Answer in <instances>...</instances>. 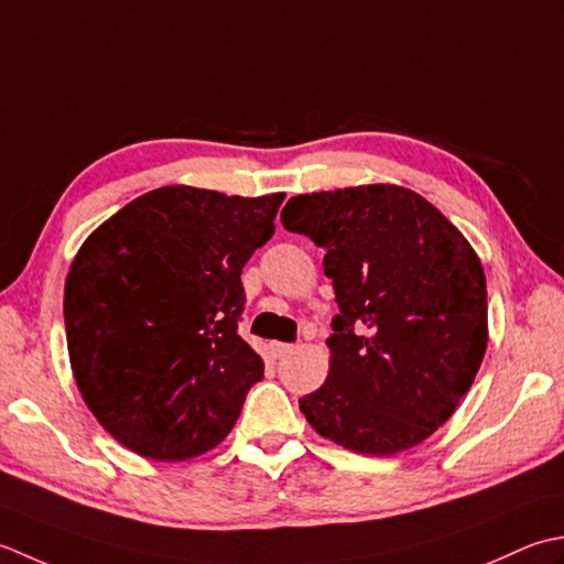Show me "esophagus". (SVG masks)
I'll use <instances>...</instances> for the list:
<instances>
[{
    "label": "esophagus",
    "mask_w": 564,
    "mask_h": 564,
    "mask_svg": "<svg viewBox=\"0 0 564 564\" xmlns=\"http://www.w3.org/2000/svg\"><path fill=\"white\" fill-rule=\"evenodd\" d=\"M294 350L292 343H280V340H272L270 343V352L274 355V358H286Z\"/></svg>",
    "instance_id": "obj_1"
}]
</instances>
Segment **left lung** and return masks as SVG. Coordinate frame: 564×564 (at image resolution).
<instances>
[{
	"label": "left lung",
	"mask_w": 564,
	"mask_h": 564,
	"mask_svg": "<svg viewBox=\"0 0 564 564\" xmlns=\"http://www.w3.org/2000/svg\"><path fill=\"white\" fill-rule=\"evenodd\" d=\"M282 226L326 250L330 370L299 399L324 438L394 455L453 416L487 350V282L465 236L421 194L362 185L299 194Z\"/></svg>",
	"instance_id": "8db88e82"
}]
</instances>
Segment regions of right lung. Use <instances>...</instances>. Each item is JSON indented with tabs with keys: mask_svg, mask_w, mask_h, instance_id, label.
<instances>
[{
	"mask_svg": "<svg viewBox=\"0 0 564 564\" xmlns=\"http://www.w3.org/2000/svg\"><path fill=\"white\" fill-rule=\"evenodd\" d=\"M284 194L185 185L126 204L65 280V333L85 404L129 451L172 463L221 443L265 375L238 336L240 272L274 234Z\"/></svg>",
	"mask_w": 564,
	"mask_h": 564,
	"instance_id": "1",
	"label": "right lung"
}]
</instances>
